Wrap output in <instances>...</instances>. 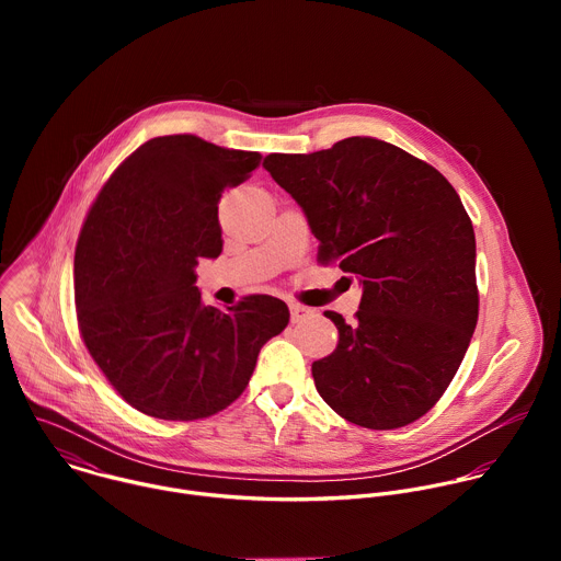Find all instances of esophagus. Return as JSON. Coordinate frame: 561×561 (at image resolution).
<instances>
[{"label":"esophagus","instance_id":"obj_1","mask_svg":"<svg viewBox=\"0 0 561 561\" xmlns=\"http://www.w3.org/2000/svg\"><path fill=\"white\" fill-rule=\"evenodd\" d=\"M312 314V308H306L301 304H290V322L299 324L304 319H308Z\"/></svg>","mask_w":561,"mask_h":561}]
</instances>
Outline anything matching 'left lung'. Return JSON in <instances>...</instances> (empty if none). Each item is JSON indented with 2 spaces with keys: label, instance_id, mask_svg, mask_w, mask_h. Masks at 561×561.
Wrapping results in <instances>:
<instances>
[{
  "label": "left lung",
  "instance_id": "obj_1",
  "mask_svg": "<svg viewBox=\"0 0 561 561\" xmlns=\"http://www.w3.org/2000/svg\"><path fill=\"white\" fill-rule=\"evenodd\" d=\"M264 169L301 206L317 260L362 284L353 324L324 312L340 342L312 362L317 392L364 428L413 424L453 381L477 327L474 232L459 195L439 171L375 137L273 152Z\"/></svg>",
  "mask_w": 561,
  "mask_h": 561
}]
</instances>
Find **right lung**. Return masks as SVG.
<instances>
[{
  "instance_id": "1",
  "label": "right lung",
  "mask_w": 561,
  "mask_h": 561,
  "mask_svg": "<svg viewBox=\"0 0 561 561\" xmlns=\"http://www.w3.org/2000/svg\"><path fill=\"white\" fill-rule=\"evenodd\" d=\"M262 162L195 135L141 144L111 175L75 249L82 340L113 388L144 415L193 422L244 392L288 306L251 295L219 310L195 286L221 253L217 204Z\"/></svg>"
}]
</instances>
